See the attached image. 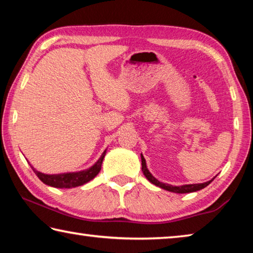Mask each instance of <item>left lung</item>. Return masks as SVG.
<instances>
[{"mask_svg": "<svg viewBox=\"0 0 253 253\" xmlns=\"http://www.w3.org/2000/svg\"><path fill=\"white\" fill-rule=\"evenodd\" d=\"M142 170L145 176L148 179L149 182L153 183L154 185L156 186H160L161 188H164L166 191H169V192H174V193H191V192H196L199 190H202L205 186H208L210 183L212 182L209 181V182H205V183H201V184H188V185H182V186H173V185H169V184H165V183H162L156 179L155 177L153 176V175L149 173V170L146 168V162H145V158L142 155Z\"/></svg>", "mask_w": 253, "mask_h": 253, "instance_id": "1", "label": "left lung"}]
</instances>
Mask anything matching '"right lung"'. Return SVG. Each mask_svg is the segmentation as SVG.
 Returning <instances> with one entry per match:
<instances>
[{"label": "right lung", "mask_w": 253, "mask_h": 253, "mask_svg": "<svg viewBox=\"0 0 253 253\" xmlns=\"http://www.w3.org/2000/svg\"><path fill=\"white\" fill-rule=\"evenodd\" d=\"M106 155V151L102 153L101 157L97 161V163L90 169L81 170V172L76 173H63V174H43L41 172H38L37 169H34L33 172L37 174V176L39 177L42 182L49 186L58 187V188H70L84 185L89 181L96 176V175L100 172L101 164L104 161V157Z\"/></svg>", "instance_id": "obj_1"}]
</instances>
